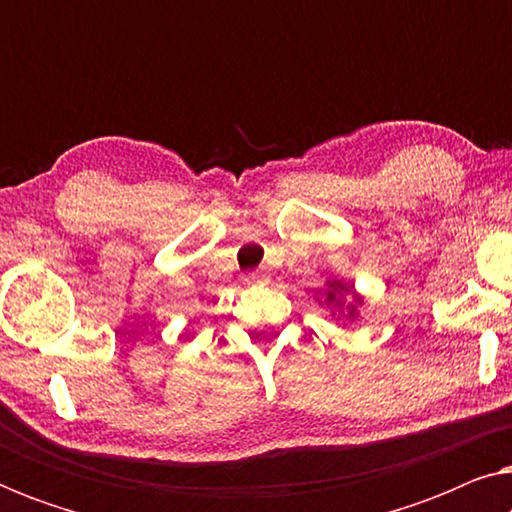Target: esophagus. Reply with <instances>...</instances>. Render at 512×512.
<instances>
[{"mask_svg": "<svg viewBox=\"0 0 512 512\" xmlns=\"http://www.w3.org/2000/svg\"><path fill=\"white\" fill-rule=\"evenodd\" d=\"M265 279H268V275H265V272H261V270H256V272H249V275L244 277V282H247V284H261V282H265Z\"/></svg>", "mask_w": 512, "mask_h": 512, "instance_id": "34e87169", "label": "esophagus"}]
</instances>
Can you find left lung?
Instances as JSON below:
<instances>
[{
    "label": "left lung",
    "instance_id": "obj_1",
    "mask_svg": "<svg viewBox=\"0 0 512 512\" xmlns=\"http://www.w3.org/2000/svg\"><path fill=\"white\" fill-rule=\"evenodd\" d=\"M317 300L319 305H326L331 310V317H345L347 321L359 317V307L366 305V298L352 284L342 282V279H326L324 298Z\"/></svg>",
    "mask_w": 512,
    "mask_h": 512
}]
</instances>
